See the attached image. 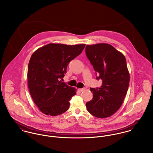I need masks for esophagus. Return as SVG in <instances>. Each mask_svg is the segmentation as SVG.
Listing matches in <instances>:
<instances>
[{"label":"esophagus","instance_id":"1","mask_svg":"<svg viewBox=\"0 0 153 153\" xmlns=\"http://www.w3.org/2000/svg\"><path fill=\"white\" fill-rule=\"evenodd\" d=\"M84 89H85L84 88H79V89H78V91H79V92H82V91H83Z\"/></svg>","mask_w":153,"mask_h":153}]
</instances>
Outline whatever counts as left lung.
I'll return each instance as SVG.
<instances>
[{"label": "left lung", "mask_w": 153, "mask_h": 153, "mask_svg": "<svg viewBox=\"0 0 153 153\" xmlns=\"http://www.w3.org/2000/svg\"><path fill=\"white\" fill-rule=\"evenodd\" d=\"M85 53L97 79L102 85L91 88L93 98L86 103L88 111L95 117H109L121 107L127 94L130 74L124 55L112 45L97 44L87 45Z\"/></svg>", "instance_id": "left-lung-1"}]
</instances>
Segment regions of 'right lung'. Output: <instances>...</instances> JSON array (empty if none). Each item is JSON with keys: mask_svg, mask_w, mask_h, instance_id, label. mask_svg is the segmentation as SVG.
<instances>
[{"mask_svg": "<svg viewBox=\"0 0 153 153\" xmlns=\"http://www.w3.org/2000/svg\"><path fill=\"white\" fill-rule=\"evenodd\" d=\"M85 46V44H49L32 55L28 64L27 85L35 104L45 114L56 116L69 108V101L76 94V89L59 79L66 73L69 62Z\"/></svg>", "mask_w": 153, "mask_h": 153, "instance_id": "add662e5", "label": "right lung"}]
</instances>
